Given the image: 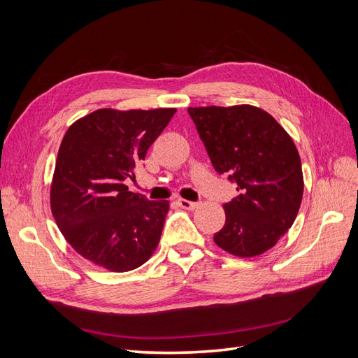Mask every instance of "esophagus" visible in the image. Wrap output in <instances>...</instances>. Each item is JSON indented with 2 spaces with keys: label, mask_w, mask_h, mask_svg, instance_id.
<instances>
[{
  "label": "esophagus",
  "mask_w": 358,
  "mask_h": 358,
  "mask_svg": "<svg viewBox=\"0 0 358 358\" xmlns=\"http://www.w3.org/2000/svg\"><path fill=\"white\" fill-rule=\"evenodd\" d=\"M178 204L180 206L182 209H187V210H194L199 206V203H194V201H188V200H183V199H179L178 200Z\"/></svg>",
  "instance_id": "esophagus-1"
}]
</instances>
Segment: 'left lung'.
<instances>
[{"mask_svg":"<svg viewBox=\"0 0 358 358\" xmlns=\"http://www.w3.org/2000/svg\"><path fill=\"white\" fill-rule=\"evenodd\" d=\"M213 169L237 183L213 236L225 252L252 258L272 249L294 224L303 199L297 148L284 127L249 104L188 107Z\"/></svg>","mask_w":358,"mask_h":358,"instance_id":"left-lung-1","label":"left lung"}]
</instances>
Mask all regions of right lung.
<instances>
[{
  "label": "right lung",
  "instance_id": "right-lung-1",
  "mask_svg": "<svg viewBox=\"0 0 358 358\" xmlns=\"http://www.w3.org/2000/svg\"><path fill=\"white\" fill-rule=\"evenodd\" d=\"M176 109H99L64 136L50 183V209L66 241L88 262L129 272L154 255L169 201L128 191L134 166Z\"/></svg>",
  "mask_w": 358,
  "mask_h": 358
}]
</instances>
